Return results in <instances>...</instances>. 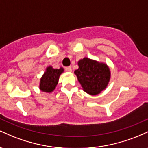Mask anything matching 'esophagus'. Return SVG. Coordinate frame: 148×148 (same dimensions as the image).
<instances>
[{
  "instance_id": "34e87169",
  "label": "esophagus",
  "mask_w": 148,
  "mask_h": 148,
  "mask_svg": "<svg viewBox=\"0 0 148 148\" xmlns=\"http://www.w3.org/2000/svg\"><path fill=\"white\" fill-rule=\"evenodd\" d=\"M66 70H67V72H72V67H66Z\"/></svg>"
}]
</instances>
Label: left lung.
<instances>
[{"instance_id": "1", "label": "left lung", "mask_w": 148, "mask_h": 148, "mask_svg": "<svg viewBox=\"0 0 148 148\" xmlns=\"http://www.w3.org/2000/svg\"><path fill=\"white\" fill-rule=\"evenodd\" d=\"M77 63L79 68L74 74L84 91L97 95L106 89L111 79V70L105 62L85 57Z\"/></svg>"}]
</instances>
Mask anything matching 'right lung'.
I'll return each instance as SVG.
<instances>
[{"instance_id":"right-lung-1","label":"right lung","mask_w":148,"mask_h":148,"mask_svg":"<svg viewBox=\"0 0 148 148\" xmlns=\"http://www.w3.org/2000/svg\"><path fill=\"white\" fill-rule=\"evenodd\" d=\"M64 72L63 67L54 69L51 65L46 68L45 72L40 78L39 88L42 92L51 93L53 92L58 84L60 76Z\"/></svg>"}]
</instances>
